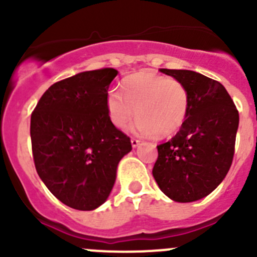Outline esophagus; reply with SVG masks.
Returning <instances> with one entry per match:
<instances>
[{"label":"esophagus","mask_w":257,"mask_h":257,"mask_svg":"<svg viewBox=\"0 0 257 257\" xmlns=\"http://www.w3.org/2000/svg\"><path fill=\"white\" fill-rule=\"evenodd\" d=\"M131 143H132V147H133V148H137V147H138L139 144H141V141H138V139L133 138V139H132V141H131Z\"/></svg>","instance_id":"obj_1"}]
</instances>
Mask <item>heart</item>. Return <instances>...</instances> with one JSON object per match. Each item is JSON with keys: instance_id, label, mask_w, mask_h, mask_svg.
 Listing matches in <instances>:
<instances>
[{"instance_id": "b5f03b06", "label": "heart", "mask_w": 257, "mask_h": 257, "mask_svg": "<svg viewBox=\"0 0 257 257\" xmlns=\"http://www.w3.org/2000/svg\"><path fill=\"white\" fill-rule=\"evenodd\" d=\"M121 92L113 89L107 97L108 116L115 128H125L136 112L134 129L142 136L167 138L185 123L190 97L180 80L142 71L123 79Z\"/></svg>"}]
</instances>
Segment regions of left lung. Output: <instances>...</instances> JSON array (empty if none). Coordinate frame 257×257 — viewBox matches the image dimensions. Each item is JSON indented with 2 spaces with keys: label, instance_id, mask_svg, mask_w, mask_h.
Masks as SVG:
<instances>
[{
  "label": "left lung",
  "instance_id": "1",
  "mask_svg": "<svg viewBox=\"0 0 257 257\" xmlns=\"http://www.w3.org/2000/svg\"><path fill=\"white\" fill-rule=\"evenodd\" d=\"M188 88L190 107L180 131L158 145L153 177L178 203L209 195L226 177L239 128V112L224 85L186 69H160Z\"/></svg>",
  "mask_w": 257,
  "mask_h": 257
}]
</instances>
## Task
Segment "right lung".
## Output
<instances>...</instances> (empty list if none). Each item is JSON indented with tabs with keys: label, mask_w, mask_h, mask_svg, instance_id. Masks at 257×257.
Listing matches in <instances>:
<instances>
[{
	"label": "right lung",
	"mask_w": 257,
	"mask_h": 257,
	"mask_svg": "<svg viewBox=\"0 0 257 257\" xmlns=\"http://www.w3.org/2000/svg\"><path fill=\"white\" fill-rule=\"evenodd\" d=\"M118 71H87L54 83L31 115L33 160L41 180L67 206L89 211L109 196L129 137L110 123L108 89Z\"/></svg>",
	"instance_id": "add662e5"
}]
</instances>
